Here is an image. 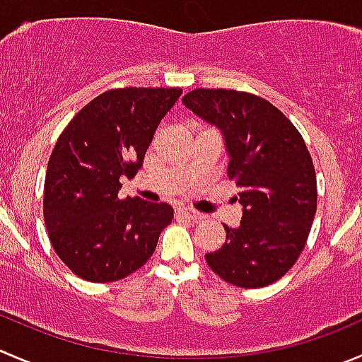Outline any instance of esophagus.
<instances>
[{"label": "esophagus", "instance_id": "34e87169", "mask_svg": "<svg viewBox=\"0 0 362 362\" xmlns=\"http://www.w3.org/2000/svg\"><path fill=\"white\" fill-rule=\"evenodd\" d=\"M177 216L185 217V219H189V221L202 219V214L196 212V210H191V209H177Z\"/></svg>", "mask_w": 362, "mask_h": 362}]
</instances>
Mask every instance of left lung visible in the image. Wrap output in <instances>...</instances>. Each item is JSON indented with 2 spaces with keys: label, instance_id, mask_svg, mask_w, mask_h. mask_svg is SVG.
Returning a JSON list of instances; mask_svg holds the SVG:
<instances>
[{
  "label": "left lung",
  "instance_id": "left-lung-1",
  "mask_svg": "<svg viewBox=\"0 0 362 362\" xmlns=\"http://www.w3.org/2000/svg\"><path fill=\"white\" fill-rule=\"evenodd\" d=\"M182 103L223 132L228 177L240 189V226L223 224L226 242L206 252V263L240 288L278 281L303 252L317 212V177L303 136L278 107L247 92L196 88Z\"/></svg>",
  "mask_w": 362,
  "mask_h": 362
}]
</instances>
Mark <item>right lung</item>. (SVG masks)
<instances>
[{
  "label": "right lung",
  "mask_w": 362,
  "mask_h": 362,
  "mask_svg": "<svg viewBox=\"0 0 362 362\" xmlns=\"http://www.w3.org/2000/svg\"><path fill=\"white\" fill-rule=\"evenodd\" d=\"M180 88H115L88 103L59 134L44 184V221L63 263L84 281L127 278L173 219L166 203L118 198L143 166Z\"/></svg>",
  "instance_id": "add662e5"
}]
</instances>
